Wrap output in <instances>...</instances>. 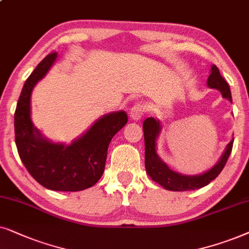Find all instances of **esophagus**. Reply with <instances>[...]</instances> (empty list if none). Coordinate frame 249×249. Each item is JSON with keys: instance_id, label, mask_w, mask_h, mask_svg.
<instances>
[{"instance_id": "obj_1", "label": "esophagus", "mask_w": 249, "mask_h": 249, "mask_svg": "<svg viewBox=\"0 0 249 249\" xmlns=\"http://www.w3.org/2000/svg\"><path fill=\"white\" fill-rule=\"evenodd\" d=\"M144 105L143 104H137L134 106V107L131 108L130 110V118L132 121H140L142 118V116H143V112H144Z\"/></svg>"}]
</instances>
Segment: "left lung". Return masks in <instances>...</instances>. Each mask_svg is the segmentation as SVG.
Returning <instances> with one entry per match:
<instances>
[{
    "label": "left lung",
    "mask_w": 249,
    "mask_h": 249,
    "mask_svg": "<svg viewBox=\"0 0 249 249\" xmlns=\"http://www.w3.org/2000/svg\"><path fill=\"white\" fill-rule=\"evenodd\" d=\"M207 86L211 89L220 91L222 97L232 102L230 86L227 81L222 77L220 71L213 65L211 68V75L208 76ZM144 134V165L145 171L152 181L157 182L166 190L171 191H189L196 190L210 184L214 178H216L221 171L223 170L229 156L232 150L233 139L225 147L223 154L217 160V163L210 170L198 175H183L172 171L166 164L161 160L157 154V139L160 134L161 124L159 119L148 117L143 122Z\"/></svg>",
    "instance_id": "left-lung-1"
}]
</instances>
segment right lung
<instances>
[{"mask_svg":"<svg viewBox=\"0 0 249 249\" xmlns=\"http://www.w3.org/2000/svg\"><path fill=\"white\" fill-rule=\"evenodd\" d=\"M57 58V53L46 55L25 82L15 112L16 144L22 164L39 184L54 191H81L100 180L109 143L126 125L127 115L124 110L104 115L71 144L43 137L32 121V92Z\"/></svg>","mask_w":249,"mask_h":249,"instance_id":"obj_1","label":"right lung"}]
</instances>
